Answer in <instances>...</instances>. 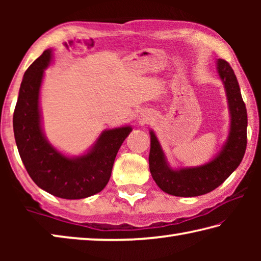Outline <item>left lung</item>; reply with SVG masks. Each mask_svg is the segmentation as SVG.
Returning <instances> with one entry per match:
<instances>
[{
    "label": "left lung",
    "mask_w": 261,
    "mask_h": 261,
    "mask_svg": "<svg viewBox=\"0 0 261 261\" xmlns=\"http://www.w3.org/2000/svg\"><path fill=\"white\" fill-rule=\"evenodd\" d=\"M218 72L224 84L230 110V131L222 151L214 160L199 167L174 170L167 163L160 143L151 131L149 170L158 187L176 197H197L213 191L240 166L245 154L247 114L241 88L232 68L227 61L218 60Z\"/></svg>",
    "instance_id": "8db88e82"
}]
</instances>
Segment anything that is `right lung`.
<instances>
[{
	"label": "right lung",
	"instance_id": "add662e5",
	"mask_svg": "<svg viewBox=\"0 0 261 261\" xmlns=\"http://www.w3.org/2000/svg\"><path fill=\"white\" fill-rule=\"evenodd\" d=\"M51 49L39 56L24 73L14 112V132L21 161L39 188L63 199H83L100 192L112 175L115 158L132 131L122 126L103 131L88 153L68 158L48 143L41 129L39 93Z\"/></svg>",
	"mask_w": 261,
	"mask_h": 261
}]
</instances>
